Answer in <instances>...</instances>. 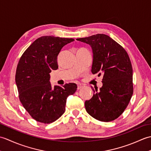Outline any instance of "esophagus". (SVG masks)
<instances>
[{"label": "esophagus", "instance_id": "esophagus-1", "mask_svg": "<svg viewBox=\"0 0 151 151\" xmlns=\"http://www.w3.org/2000/svg\"><path fill=\"white\" fill-rule=\"evenodd\" d=\"M84 84H77V89H81V88H84Z\"/></svg>", "mask_w": 151, "mask_h": 151}]
</instances>
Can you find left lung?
<instances>
[{
  "label": "left lung",
  "mask_w": 151,
  "mask_h": 151,
  "mask_svg": "<svg viewBox=\"0 0 151 151\" xmlns=\"http://www.w3.org/2000/svg\"><path fill=\"white\" fill-rule=\"evenodd\" d=\"M76 40L92 48L93 74L102 75V86L94 89L85 108L91 117L100 121L116 119L123 113L133 94L132 67L124 48L107 35L98 34Z\"/></svg>",
  "instance_id": "8db88e82"
}]
</instances>
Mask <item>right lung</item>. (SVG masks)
<instances>
[{"instance_id": "1", "label": "right lung", "mask_w": 151, "mask_h": 151, "mask_svg": "<svg viewBox=\"0 0 151 151\" xmlns=\"http://www.w3.org/2000/svg\"><path fill=\"white\" fill-rule=\"evenodd\" d=\"M73 38L45 36L37 38L22 54L15 73L19 97L31 117L49 124L56 121L65 110L67 98L75 93V83L62 87L50 83L49 73L58 68L57 58L61 49Z\"/></svg>"}]
</instances>
